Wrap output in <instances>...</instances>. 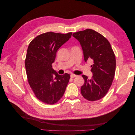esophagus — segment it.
I'll return each mask as SVG.
<instances>
[{"mask_svg": "<svg viewBox=\"0 0 135 135\" xmlns=\"http://www.w3.org/2000/svg\"><path fill=\"white\" fill-rule=\"evenodd\" d=\"M76 75H74V74H72L70 75V77L71 78H75V77H76Z\"/></svg>", "mask_w": 135, "mask_h": 135, "instance_id": "esophagus-1", "label": "esophagus"}]
</instances>
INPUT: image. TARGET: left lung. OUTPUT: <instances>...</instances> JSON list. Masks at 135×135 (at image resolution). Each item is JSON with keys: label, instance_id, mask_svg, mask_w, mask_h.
I'll use <instances>...</instances> for the list:
<instances>
[{"label": "left lung", "instance_id": "left-lung-1", "mask_svg": "<svg viewBox=\"0 0 135 135\" xmlns=\"http://www.w3.org/2000/svg\"><path fill=\"white\" fill-rule=\"evenodd\" d=\"M73 36L80 43L85 62H93L91 78L82 75L84 83L80 88L81 95L88 101L99 100L108 92L115 75L116 61L111 45L104 36L92 29L75 32Z\"/></svg>", "mask_w": 135, "mask_h": 135}]
</instances>
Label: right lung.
<instances>
[{
	"label": "right lung",
	"instance_id": "right-lung-1",
	"mask_svg": "<svg viewBox=\"0 0 135 135\" xmlns=\"http://www.w3.org/2000/svg\"><path fill=\"white\" fill-rule=\"evenodd\" d=\"M68 34L48 32L40 34L28 45L25 68L28 83L38 99L48 104L57 103L65 93L70 76L61 75L52 68L59 49L71 38Z\"/></svg>",
	"mask_w": 135,
	"mask_h": 135
}]
</instances>
